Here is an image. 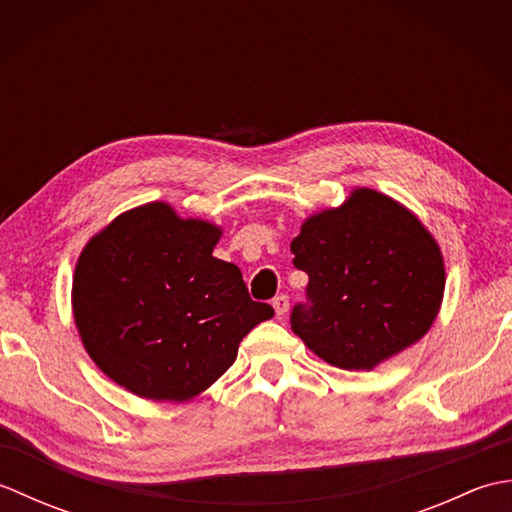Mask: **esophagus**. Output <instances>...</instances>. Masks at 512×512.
I'll list each match as a JSON object with an SVG mask.
<instances>
[{
    "instance_id": "esophagus-1",
    "label": "esophagus",
    "mask_w": 512,
    "mask_h": 512,
    "mask_svg": "<svg viewBox=\"0 0 512 512\" xmlns=\"http://www.w3.org/2000/svg\"><path fill=\"white\" fill-rule=\"evenodd\" d=\"M273 308H275V312L279 314V317H284V314L288 312V297L286 295H277L273 299Z\"/></svg>"
}]
</instances>
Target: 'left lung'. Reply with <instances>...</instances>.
I'll list each match as a JSON object with an SVG mask.
<instances>
[{"mask_svg": "<svg viewBox=\"0 0 512 512\" xmlns=\"http://www.w3.org/2000/svg\"><path fill=\"white\" fill-rule=\"evenodd\" d=\"M308 273L292 332L325 363L372 369L420 341L438 317L444 264L436 239L405 206L356 189L339 209L308 217L292 239Z\"/></svg>", "mask_w": 512, "mask_h": 512, "instance_id": "1", "label": "left lung"}]
</instances>
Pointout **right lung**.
<instances>
[{
    "mask_svg": "<svg viewBox=\"0 0 512 512\" xmlns=\"http://www.w3.org/2000/svg\"><path fill=\"white\" fill-rule=\"evenodd\" d=\"M222 231L165 202L118 215L76 264L74 321L92 361L149 400H189L213 385L237 345L275 314L242 270L213 257Z\"/></svg>",
    "mask_w": 512,
    "mask_h": 512,
    "instance_id": "obj_1",
    "label": "right lung"
}]
</instances>
